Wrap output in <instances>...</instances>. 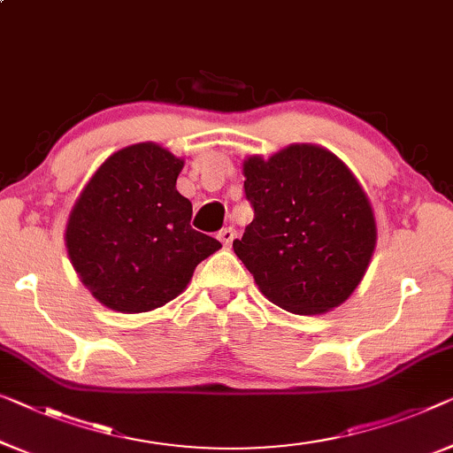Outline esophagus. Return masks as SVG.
Masks as SVG:
<instances>
[{
	"mask_svg": "<svg viewBox=\"0 0 453 453\" xmlns=\"http://www.w3.org/2000/svg\"><path fill=\"white\" fill-rule=\"evenodd\" d=\"M218 238H219V242L224 246H232V242H234V238H235V229L234 227H224L221 229V232L218 234Z\"/></svg>",
	"mask_w": 453,
	"mask_h": 453,
	"instance_id": "esophagus-1",
	"label": "esophagus"
}]
</instances>
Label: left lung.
<instances>
[{"label":"left lung","instance_id":"1","mask_svg":"<svg viewBox=\"0 0 453 453\" xmlns=\"http://www.w3.org/2000/svg\"><path fill=\"white\" fill-rule=\"evenodd\" d=\"M252 224L234 252L270 303L296 315L340 307L376 248L368 195L343 162L317 144H288L242 165Z\"/></svg>","mask_w":453,"mask_h":453}]
</instances>
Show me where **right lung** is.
Listing matches in <instances>:
<instances>
[{
    "instance_id": "right-lung-1",
    "label": "right lung",
    "mask_w": 453,
    "mask_h": 453,
    "mask_svg": "<svg viewBox=\"0 0 453 453\" xmlns=\"http://www.w3.org/2000/svg\"><path fill=\"white\" fill-rule=\"evenodd\" d=\"M185 160L154 142L113 152L87 180L65 229L71 265L111 311L146 313L185 291L221 244L193 229L177 191Z\"/></svg>"
}]
</instances>
